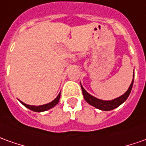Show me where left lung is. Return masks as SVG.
I'll return each instance as SVG.
<instances>
[{
    "label": "left lung",
    "mask_w": 146,
    "mask_h": 146,
    "mask_svg": "<svg viewBox=\"0 0 146 146\" xmlns=\"http://www.w3.org/2000/svg\"><path fill=\"white\" fill-rule=\"evenodd\" d=\"M133 77H134V74H133ZM133 84V79L132 83H131L129 89L125 94H122L121 96L115 98V99L110 100V101H103L101 99L94 98V96H92L89 93H87L82 86H81V88H82V91H83V97L90 105L96 107L97 109L102 110H111L115 109L116 107L119 106L121 103H123L127 99L130 92H131V90H132Z\"/></svg>",
    "instance_id": "1"
}]
</instances>
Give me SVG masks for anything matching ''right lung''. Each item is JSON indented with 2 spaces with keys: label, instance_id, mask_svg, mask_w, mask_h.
<instances>
[{
  "label": "right lung",
  "instance_id": "add662e5",
  "mask_svg": "<svg viewBox=\"0 0 146 146\" xmlns=\"http://www.w3.org/2000/svg\"><path fill=\"white\" fill-rule=\"evenodd\" d=\"M60 93L58 94V96L56 97L52 102H49L48 104H45V105H42V106H30V105H27V104H25L24 102H22L21 101V102L23 104V105L26 106L27 108H29V110H33V111H36V112H42V111H46V110H48L51 109L52 107H54L56 104H58V102L60 101Z\"/></svg>",
  "mask_w": 146,
  "mask_h": 146
}]
</instances>
